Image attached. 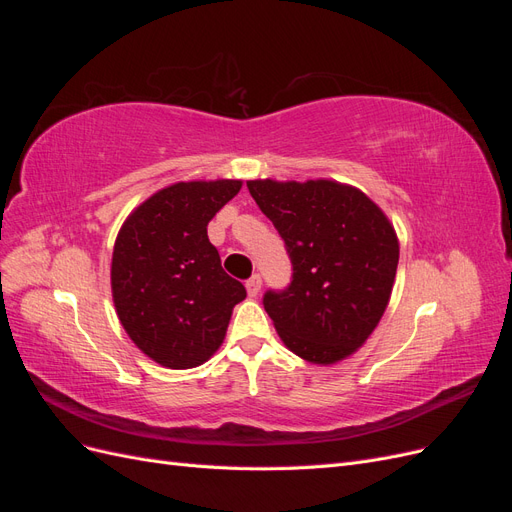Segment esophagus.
Segmentation results:
<instances>
[{
  "label": "esophagus",
  "instance_id": "1",
  "mask_svg": "<svg viewBox=\"0 0 512 512\" xmlns=\"http://www.w3.org/2000/svg\"><path fill=\"white\" fill-rule=\"evenodd\" d=\"M245 288H247V294H250V297H258V292L262 288V277L260 275H252L250 280L245 282Z\"/></svg>",
  "mask_w": 512,
  "mask_h": 512
}]
</instances>
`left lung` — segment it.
<instances>
[{"label": "left lung", "instance_id": "left-lung-1", "mask_svg": "<svg viewBox=\"0 0 512 512\" xmlns=\"http://www.w3.org/2000/svg\"><path fill=\"white\" fill-rule=\"evenodd\" d=\"M286 243L292 282L265 292L286 348L316 365L346 359L374 333L399 262L395 228L361 190L329 179L247 181Z\"/></svg>", "mask_w": 512, "mask_h": 512}]
</instances>
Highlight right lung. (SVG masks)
Here are the masks:
<instances>
[{"mask_svg":"<svg viewBox=\"0 0 512 512\" xmlns=\"http://www.w3.org/2000/svg\"><path fill=\"white\" fill-rule=\"evenodd\" d=\"M239 190L237 179L173 183L138 205L117 235V316L132 342L168 369L203 365L247 294L207 237L213 215Z\"/></svg>","mask_w":512,"mask_h":512,"instance_id":"add662e5","label":"right lung"}]
</instances>
